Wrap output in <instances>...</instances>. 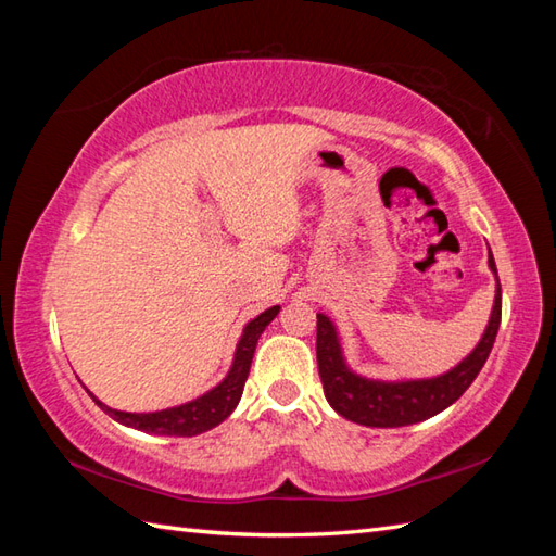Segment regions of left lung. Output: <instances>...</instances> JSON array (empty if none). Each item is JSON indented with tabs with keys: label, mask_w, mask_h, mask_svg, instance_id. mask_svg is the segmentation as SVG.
<instances>
[{
	"label": "left lung",
	"mask_w": 556,
	"mask_h": 556,
	"mask_svg": "<svg viewBox=\"0 0 556 556\" xmlns=\"http://www.w3.org/2000/svg\"><path fill=\"white\" fill-rule=\"evenodd\" d=\"M490 269L497 277V265L490 253ZM502 323V287L497 279V291H494V305L485 334L478 341V346L468 356L454 365L452 370L428 380H370L353 372L337 337V327L327 315H317V370L325 396L339 416L353 420L368 428H404L420 420H428L437 413L448 408L454 401L473 384L478 372L485 365L490 351L497 339V329Z\"/></svg>",
	"instance_id": "left-lung-1"
}]
</instances>
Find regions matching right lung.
Wrapping results in <instances>:
<instances>
[{"label": "right lung", "mask_w": 556, "mask_h": 556, "mask_svg": "<svg viewBox=\"0 0 556 556\" xmlns=\"http://www.w3.org/2000/svg\"><path fill=\"white\" fill-rule=\"evenodd\" d=\"M277 313H279V305H271V308L260 313L255 320H251L243 327V334L239 339V344H236L233 363L227 377H224L215 389H210L207 394L188 401V404L155 410V413H126V410H116V408H110L108 404H102L98 396L92 394L90 396L110 418L126 425V428H136L150 434H167V437H193L200 432H207L222 420H227L231 416V410L239 406L243 384L248 380V372H251L257 339L265 332V327L275 320Z\"/></svg>", "instance_id": "right-lung-1"}]
</instances>
